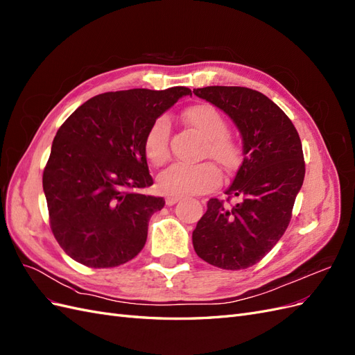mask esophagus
I'll return each instance as SVG.
<instances>
[{"label":"esophagus","mask_w":355,"mask_h":355,"mask_svg":"<svg viewBox=\"0 0 355 355\" xmlns=\"http://www.w3.org/2000/svg\"><path fill=\"white\" fill-rule=\"evenodd\" d=\"M179 200H180V197H173V196H168V197L166 198V204H167V206H173V204H176Z\"/></svg>","instance_id":"esophagus-1"}]
</instances>
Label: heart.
Instances as JSON below:
<instances>
[{
	"instance_id": "1",
	"label": "heart",
	"mask_w": 355,
	"mask_h": 355,
	"mask_svg": "<svg viewBox=\"0 0 355 355\" xmlns=\"http://www.w3.org/2000/svg\"><path fill=\"white\" fill-rule=\"evenodd\" d=\"M184 121L197 130L206 141L204 153L223 168H232L240 159V149L227 135V121L222 114L209 103H197L182 114ZM145 154L153 164L159 166L168 158V121L158 118L145 136ZM219 182V171L210 163H175L161 171L158 188L166 196L184 197L207 192Z\"/></svg>"
}]
</instances>
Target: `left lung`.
I'll return each instance as SVG.
<instances>
[{
  "mask_svg": "<svg viewBox=\"0 0 355 355\" xmlns=\"http://www.w3.org/2000/svg\"><path fill=\"white\" fill-rule=\"evenodd\" d=\"M194 94L227 114L243 141V161L225 194L192 231L196 253L222 270L259 262L283 237L305 178L302 144L293 123L265 94L247 87L196 89ZM228 197V198H230Z\"/></svg>",
  "mask_w": 355,
  "mask_h": 355,
  "instance_id": "obj_1",
  "label": "left lung"
}]
</instances>
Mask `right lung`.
Returning <instances> with one entry per match:
<instances>
[{"label":"right lung","mask_w":355,"mask_h":355,"mask_svg":"<svg viewBox=\"0 0 355 355\" xmlns=\"http://www.w3.org/2000/svg\"><path fill=\"white\" fill-rule=\"evenodd\" d=\"M187 87L98 94L60 125L42 175L50 227L73 261L90 268L123 265L144 249L148 222L164 207L151 187L145 136Z\"/></svg>","instance_id":"add662e5"}]
</instances>
